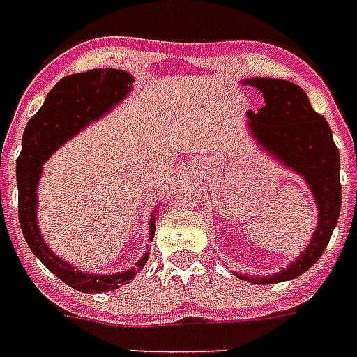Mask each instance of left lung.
I'll return each instance as SVG.
<instances>
[{"label":"left lung","mask_w":357,"mask_h":357,"mask_svg":"<svg viewBox=\"0 0 357 357\" xmlns=\"http://www.w3.org/2000/svg\"><path fill=\"white\" fill-rule=\"evenodd\" d=\"M244 84L257 88L265 100V107L248 111L250 132L264 150L304 178L319 209V221L310 246L287 269L271 277L236 273L238 279L254 284H275L300 277L325 252L342 204L340 155L331 126L323 115L313 111L307 93L300 86L279 78H250Z\"/></svg>","instance_id":"8db88e82"}]
</instances>
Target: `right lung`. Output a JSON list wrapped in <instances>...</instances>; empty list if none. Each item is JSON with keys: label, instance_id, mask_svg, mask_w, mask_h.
I'll use <instances>...</instances> for the list:
<instances>
[{"label": "right lung", "instance_id": "add662e5", "mask_svg": "<svg viewBox=\"0 0 357 357\" xmlns=\"http://www.w3.org/2000/svg\"><path fill=\"white\" fill-rule=\"evenodd\" d=\"M134 78L126 70L119 69H93L77 73L61 78L53 86L44 105L34 117L30 119L22 134V150L17 159V186H19V223L26 244L32 254L78 292H107L128 284L134 273L142 269L150 252L136 264V269L115 273V275H92L77 271L75 265L63 261L53 254L40 234L36 221L38 196L36 186L42 174V165L61 144L78 134L92 121L103 117L119 102H123L126 93L132 90ZM158 211V209H155ZM150 217V234L155 232L153 215Z\"/></svg>", "mask_w": 357, "mask_h": 357}]
</instances>
